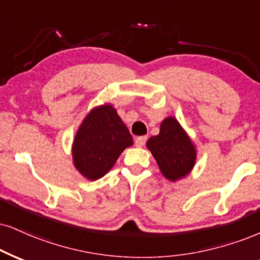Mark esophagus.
<instances>
[{
  "label": "esophagus",
  "mask_w": 260,
  "mask_h": 260,
  "mask_svg": "<svg viewBox=\"0 0 260 260\" xmlns=\"http://www.w3.org/2000/svg\"><path fill=\"white\" fill-rule=\"evenodd\" d=\"M146 142H147V136H139L135 140L136 147H143L146 145Z\"/></svg>",
  "instance_id": "obj_1"
}]
</instances>
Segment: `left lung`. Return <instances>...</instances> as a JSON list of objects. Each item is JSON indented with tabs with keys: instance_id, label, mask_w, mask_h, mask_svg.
<instances>
[{
	"instance_id": "left-lung-1",
	"label": "left lung",
	"mask_w": 260,
	"mask_h": 260,
	"mask_svg": "<svg viewBox=\"0 0 260 260\" xmlns=\"http://www.w3.org/2000/svg\"><path fill=\"white\" fill-rule=\"evenodd\" d=\"M147 147L154 155L162 175L171 181L184 177L193 169L194 146L175 118H166L162 121L159 135L150 137Z\"/></svg>"
}]
</instances>
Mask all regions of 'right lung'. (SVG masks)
Wrapping results in <instances>:
<instances>
[{
  "label": "right lung",
  "mask_w": 260,
  "mask_h": 260,
  "mask_svg": "<svg viewBox=\"0 0 260 260\" xmlns=\"http://www.w3.org/2000/svg\"><path fill=\"white\" fill-rule=\"evenodd\" d=\"M133 145V136L112 106L94 108L83 121L75 142L77 170L91 181L104 177L121 152Z\"/></svg>",
  "instance_id": "obj_1"
}]
</instances>
